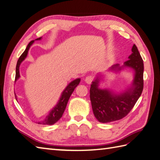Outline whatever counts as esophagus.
<instances>
[{
	"mask_svg": "<svg viewBox=\"0 0 160 160\" xmlns=\"http://www.w3.org/2000/svg\"><path fill=\"white\" fill-rule=\"evenodd\" d=\"M94 79V77L92 75H89V76H87L86 77V79H85V81H86V82L88 84H90L92 82V81Z\"/></svg>",
	"mask_w": 160,
	"mask_h": 160,
	"instance_id": "34e87169",
	"label": "esophagus"
}]
</instances>
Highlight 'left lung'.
Returning <instances> with one entry per match:
<instances>
[{
    "mask_svg": "<svg viewBox=\"0 0 160 160\" xmlns=\"http://www.w3.org/2000/svg\"><path fill=\"white\" fill-rule=\"evenodd\" d=\"M129 59L123 66L114 65L110 70L119 71L123 68H130L135 71V77L132 87L121 94H113L107 89H99V79L91 84L90 97L94 116L99 122L108 123L117 121L126 117L134 107L141 96L144 88V63L138 49L134 44Z\"/></svg>",
    "mask_w": 160,
    "mask_h": 160,
    "instance_id": "8db88e82",
    "label": "left lung"
}]
</instances>
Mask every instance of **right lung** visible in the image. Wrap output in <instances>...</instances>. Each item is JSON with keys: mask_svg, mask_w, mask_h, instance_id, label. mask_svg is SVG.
<instances>
[{"mask_svg": "<svg viewBox=\"0 0 160 160\" xmlns=\"http://www.w3.org/2000/svg\"><path fill=\"white\" fill-rule=\"evenodd\" d=\"M41 37L35 39V40H41ZM34 42V40L32 41L29 43L27 48L25 49V50L23 52V53L21 55V57L18 58V60L17 61V64H16V67L15 81L18 79L19 77H20L19 67H20L21 62L25 59L26 57H27L29 49H30L32 44ZM80 81H81L80 79H77L75 80L72 81L71 83H70L68 85L67 87L66 88V89H65L63 91V92H62L60 99L58 101L57 106L54 108H53V109L50 112L49 115L46 117V118H45L44 120H43V121L38 122V123H39V124H43V125H52L61 119V117H62V115H63V114L65 111V109H66L68 102L70 99L72 93L73 92V91L74 90V89H75V88L79 84ZM15 97L16 99V94H15Z\"/></svg>", "mask_w": 160, "mask_h": 160, "instance_id": "right-lung-1", "label": "right lung"}]
</instances>
